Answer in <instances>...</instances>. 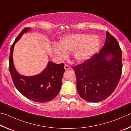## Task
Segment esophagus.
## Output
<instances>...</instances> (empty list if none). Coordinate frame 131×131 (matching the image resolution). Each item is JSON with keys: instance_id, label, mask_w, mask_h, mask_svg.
I'll return each mask as SVG.
<instances>
[{"instance_id": "1", "label": "esophagus", "mask_w": 131, "mask_h": 131, "mask_svg": "<svg viewBox=\"0 0 131 131\" xmlns=\"http://www.w3.org/2000/svg\"><path fill=\"white\" fill-rule=\"evenodd\" d=\"M64 69H65L66 70H70L71 67L69 65H68V64H65V65H64Z\"/></svg>"}]
</instances>
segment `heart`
Returning <instances> with one entry per match:
<instances>
[{"mask_svg":"<svg viewBox=\"0 0 131 131\" xmlns=\"http://www.w3.org/2000/svg\"><path fill=\"white\" fill-rule=\"evenodd\" d=\"M100 45V40L93 35L72 34L62 39L59 47L54 48V50L63 59L67 58V53L74 51L76 61H84L95 53Z\"/></svg>","mask_w":131,"mask_h":131,"instance_id":"heart-1","label":"heart"}]
</instances>
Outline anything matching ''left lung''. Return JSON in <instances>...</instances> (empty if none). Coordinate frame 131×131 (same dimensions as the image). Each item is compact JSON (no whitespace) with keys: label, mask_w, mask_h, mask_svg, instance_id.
<instances>
[{"label":"left lung","mask_w":131,"mask_h":131,"mask_svg":"<svg viewBox=\"0 0 131 131\" xmlns=\"http://www.w3.org/2000/svg\"><path fill=\"white\" fill-rule=\"evenodd\" d=\"M72 68L80 97L91 102L105 100L115 90L122 73V51L117 41L107 31L100 52Z\"/></svg>","instance_id":"obj_1"}]
</instances>
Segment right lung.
<instances>
[{"label": "right lung", "mask_w": 131, "mask_h": 131, "mask_svg": "<svg viewBox=\"0 0 131 131\" xmlns=\"http://www.w3.org/2000/svg\"><path fill=\"white\" fill-rule=\"evenodd\" d=\"M29 30V27L23 29L11 45L9 70L15 88L23 95L35 102H48L56 97L60 90L62 78L65 71L64 64H56L49 61L45 69L35 76L25 77L18 74L13 64L14 47L22 34Z\"/></svg>", "instance_id": "1"}]
</instances>
